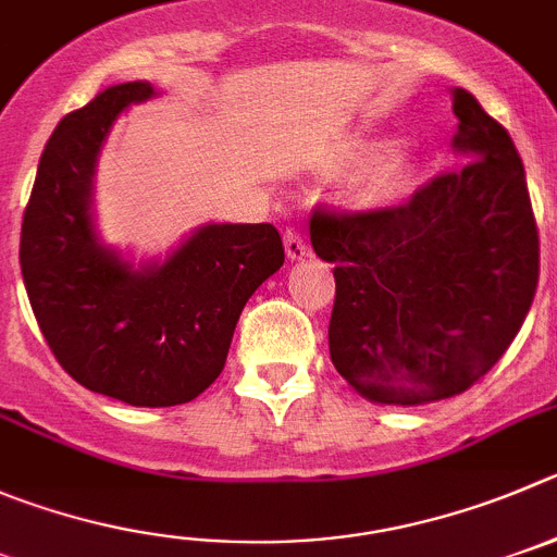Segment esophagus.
I'll return each mask as SVG.
<instances>
[{"mask_svg": "<svg viewBox=\"0 0 557 557\" xmlns=\"http://www.w3.org/2000/svg\"><path fill=\"white\" fill-rule=\"evenodd\" d=\"M308 252L310 247H308V238L302 236V231L288 227V231H285V255H288V261H302Z\"/></svg>", "mask_w": 557, "mask_h": 557, "instance_id": "34e87169", "label": "esophagus"}]
</instances>
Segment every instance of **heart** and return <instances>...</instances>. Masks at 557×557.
Masks as SVG:
<instances>
[{"instance_id":"heart-1","label":"heart","mask_w":557,"mask_h":557,"mask_svg":"<svg viewBox=\"0 0 557 557\" xmlns=\"http://www.w3.org/2000/svg\"><path fill=\"white\" fill-rule=\"evenodd\" d=\"M343 168L362 170L360 197L366 202H389L398 200L412 184V168L393 145L373 139V143L357 145L355 153L343 161Z\"/></svg>"}]
</instances>
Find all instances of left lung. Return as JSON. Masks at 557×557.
<instances>
[{
    "label": "left lung",
    "instance_id": "1",
    "mask_svg": "<svg viewBox=\"0 0 557 557\" xmlns=\"http://www.w3.org/2000/svg\"><path fill=\"white\" fill-rule=\"evenodd\" d=\"M454 148L472 161L401 206L310 216L335 263L330 357L376 404L454 398L497 366L539 285V227L522 159L475 96L454 92Z\"/></svg>",
    "mask_w": 557,
    "mask_h": 557
}]
</instances>
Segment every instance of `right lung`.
Wrapping results in <instances>:
<instances>
[{"mask_svg": "<svg viewBox=\"0 0 557 557\" xmlns=\"http://www.w3.org/2000/svg\"><path fill=\"white\" fill-rule=\"evenodd\" d=\"M148 82L98 92L46 143L21 222V274L40 332L82 387L132 407H178L214 384L249 296L285 261L277 227L206 225L161 267L132 272L96 244L101 143Z\"/></svg>", "mask_w": 557, "mask_h": 557, "instance_id": "1", "label": "right lung"}]
</instances>
